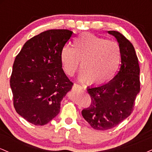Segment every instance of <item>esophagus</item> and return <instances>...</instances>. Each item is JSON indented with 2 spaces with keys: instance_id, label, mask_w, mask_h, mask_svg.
<instances>
[{
  "instance_id": "obj_1",
  "label": "esophagus",
  "mask_w": 152,
  "mask_h": 152,
  "mask_svg": "<svg viewBox=\"0 0 152 152\" xmlns=\"http://www.w3.org/2000/svg\"><path fill=\"white\" fill-rule=\"evenodd\" d=\"M74 88H76V89H78V90H82V89H83L82 86H79V85H78V84H76V83H74Z\"/></svg>"
}]
</instances>
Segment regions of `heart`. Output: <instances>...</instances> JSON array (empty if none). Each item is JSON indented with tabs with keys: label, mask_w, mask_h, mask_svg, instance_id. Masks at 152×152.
Here are the masks:
<instances>
[{
	"label": "heart",
	"mask_w": 152,
	"mask_h": 152,
	"mask_svg": "<svg viewBox=\"0 0 152 152\" xmlns=\"http://www.w3.org/2000/svg\"><path fill=\"white\" fill-rule=\"evenodd\" d=\"M72 46H64L60 51L61 64L66 75L74 76L81 61L80 81L102 85L114 78L121 61L117 43L83 33L74 38Z\"/></svg>",
	"instance_id": "obj_1"
}]
</instances>
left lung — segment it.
Listing matches in <instances>:
<instances>
[{
  "label": "left lung",
  "instance_id": "left-lung-1",
  "mask_svg": "<svg viewBox=\"0 0 152 152\" xmlns=\"http://www.w3.org/2000/svg\"><path fill=\"white\" fill-rule=\"evenodd\" d=\"M108 34L116 38L120 47L121 67L108 83L87 88L91 104L81 111L84 119L96 130L110 129L126 119L140 91V69L133 45L118 31Z\"/></svg>",
  "mask_w": 152,
  "mask_h": 152
}]
</instances>
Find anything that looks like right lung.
Returning a JSON list of instances; mask_svg holds the SVG:
<instances>
[{"mask_svg": "<svg viewBox=\"0 0 152 152\" xmlns=\"http://www.w3.org/2000/svg\"><path fill=\"white\" fill-rule=\"evenodd\" d=\"M73 32L48 30L26 41L13 66L10 85L16 112L33 124H46L58 114L73 83L62 69L61 49Z\"/></svg>", "mask_w": 152, "mask_h": 152, "instance_id": "obj_1", "label": "right lung"}]
</instances>
